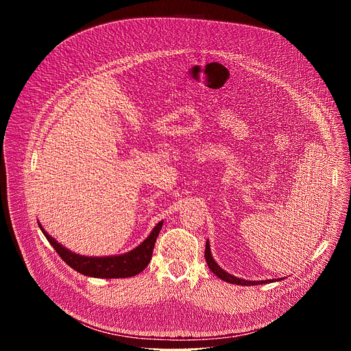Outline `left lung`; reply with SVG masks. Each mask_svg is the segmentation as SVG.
<instances>
[{"label":"left lung","mask_w":351,"mask_h":351,"mask_svg":"<svg viewBox=\"0 0 351 351\" xmlns=\"http://www.w3.org/2000/svg\"><path fill=\"white\" fill-rule=\"evenodd\" d=\"M206 261L210 267V269L214 272V275H217L219 279L228 282V283H233V285H241V286H254V285H263V283H271L274 280H278V279H268V280H244V279H240V278H236L234 275H230L228 274L226 271H223L217 263L215 260L213 258V254H211V248H210V243L207 240V244H206Z\"/></svg>","instance_id":"8db88e82"}]
</instances>
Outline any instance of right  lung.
I'll use <instances>...</instances> for the list:
<instances>
[{
  "instance_id": "1",
  "label": "right lung",
  "mask_w": 351,
  "mask_h": 351,
  "mask_svg": "<svg viewBox=\"0 0 351 351\" xmlns=\"http://www.w3.org/2000/svg\"><path fill=\"white\" fill-rule=\"evenodd\" d=\"M164 221L158 222L149 236L132 252L112 256V257H86L76 253H72L71 250L65 248L61 243L49 236L44 228L40 225L41 232L44 233L45 239L49 241L60 257L68 264L72 269L91 278H104V279H117V278H130L140 274L143 269L147 268L149 260L153 256L154 244L157 241V236L162 228Z\"/></svg>"
}]
</instances>
